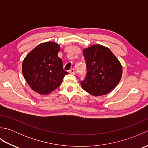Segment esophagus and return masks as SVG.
Segmentation results:
<instances>
[{
  "label": "esophagus",
  "instance_id": "1",
  "mask_svg": "<svg viewBox=\"0 0 148 148\" xmlns=\"http://www.w3.org/2000/svg\"><path fill=\"white\" fill-rule=\"evenodd\" d=\"M69 72H70L71 74H75V73H76V71H75V69L74 68H72V69H70V71H69Z\"/></svg>",
  "mask_w": 148,
  "mask_h": 148
}]
</instances>
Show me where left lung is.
I'll return each instance as SVG.
<instances>
[{"mask_svg": "<svg viewBox=\"0 0 148 148\" xmlns=\"http://www.w3.org/2000/svg\"><path fill=\"white\" fill-rule=\"evenodd\" d=\"M86 76L81 85L91 95L108 94L118 84L122 76V67L108 48L95 45L84 49Z\"/></svg>", "mask_w": 148, "mask_h": 148, "instance_id": "left-lung-1", "label": "left lung"}]
</instances>
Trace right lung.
Masks as SVG:
<instances>
[{"mask_svg": "<svg viewBox=\"0 0 148 148\" xmlns=\"http://www.w3.org/2000/svg\"><path fill=\"white\" fill-rule=\"evenodd\" d=\"M60 48L54 42L40 44L25 58L22 72L33 90L46 95L57 88L65 75L62 59L58 56Z\"/></svg>", "mask_w": 148, "mask_h": 148, "instance_id": "add662e5", "label": "right lung"}]
</instances>
